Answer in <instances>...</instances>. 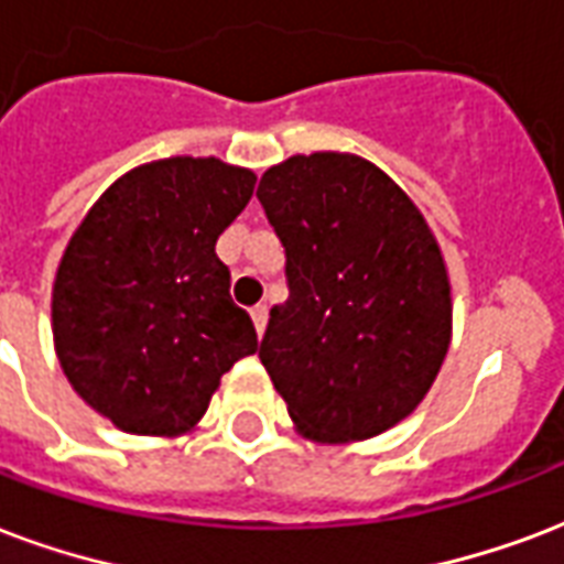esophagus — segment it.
Returning <instances> with one entry per match:
<instances>
[{"label":"esophagus","instance_id":"obj_1","mask_svg":"<svg viewBox=\"0 0 564 564\" xmlns=\"http://www.w3.org/2000/svg\"><path fill=\"white\" fill-rule=\"evenodd\" d=\"M251 319H253V328H257V334L263 337L265 322H269V307H265V304H253V307H251Z\"/></svg>","mask_w":564,"mask_h":564}]
</instances>
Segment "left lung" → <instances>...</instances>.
<instances>
[{
	"instance_id": "8db88e82",
	"label": "left lung",
	"mask_w": 564,
	"mask_h": 564,
	"mask_svg": "<svg viewBox=\"0 0 564 564\" xmlns=\"http://www.w3.org/2000/svg\"><path fill=\"white\" fill-rule=\"evenodd\" d=\"M257 197L290 283L260 360L292 423L316 444L393 429L435 384L453 337L444 253L423 213L381 167L330 150L272 165Z\"/></svg>"
}]
</instances>
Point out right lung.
<instances>
[{
	"instance_id": "right-lung-1",
	"label": "right lung",
	"mask_w": 564,
	"mask_h": 564,
	"mask_svg": "<svg viewBox=\"0 0 564 564\" xmlns=\"http://www.w3.org/2000/svg\"><path fill=\"white\" fill-rule=\"evenodd\" d=\"M253 171L171 156L132 167L88 209L53 283L55 355L70 387L129 435H186L221 376L257 351L215 242Z\"/></svg>"
}]
</instances>
